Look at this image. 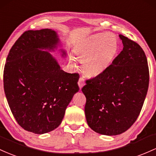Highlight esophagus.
I'll use <instances>...</instances> for the list:
<instances>
[{"instance_id": "34e87169", "label": "esophagus", "mask_w": 156, "mask_h": 156, "mask_svg": "<svg viewBox=\"0 0 156 156\" xmlns=\"http://www.w3.org/2000/svg\"><path fill=\"white\" fill-rule=\"evenodd\" d=\"M78 85H79V87H80V89H81L82 87L85 85V80H84L83 77H82V76H80V79H79Z\"/></svg>"}]
</instances>
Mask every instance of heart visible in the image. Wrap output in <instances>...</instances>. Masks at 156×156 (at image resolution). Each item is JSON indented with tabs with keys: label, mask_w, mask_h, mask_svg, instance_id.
<instances>
[{
	"label": "heart",
	"mask_w": 156,
	"mask_h": 156,
	"mask_svg": "<svg viewBox=\"0 0 156 156\" xmlns=\"http://www.w3.org/2000/svg\"><path fill=\"white\" fill-rule=\"evenodd\" d=\"M119 43L116 37L99 33L89 38L85 43L74 51L75 58L83 62L84 72L96 76L106 71L117 55ZM69 63L75 66L74 59L69 57Z\"/></svg>",
	"instance_id": "1"
}]
</instances>
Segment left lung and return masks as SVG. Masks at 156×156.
<instances>
[{"instance_id":"obj_1","label":"left lung","mask_w":156,"mask_h":156,"mask_svg":"<svg viewBox=\"0 0 156 156\" xmlns=\"http://www.w3.org/2000/svg\"><path fill=\"white\" fill-rule=\"evenodd\" d=\"M123 50L105 72L86 80L85 113L93 130L106 136L125 132L141 111L149 86L147 59L141 47L119 34Z\"/></svg>"}]
</instances>
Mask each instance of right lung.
Instances as JSON below:
<instances>
[{
  "label": "right lung",
  "instance_id": "add662e5",
  "mask_svg": "<svg viewBox=\"0 0 156 156\" xmlns=\"http://www.w3.org/2000/svg\"><path fill=\"white\" fill-rule=\"evenodd\" d=\"M59 41L52 29L26 31L12 45L4 66L3 87L10 110L20 127L36 134L60 125L80 90L79 73L65 72L55 57L42 51L54 50Z\"/></svg>",
  "mask_w": 156,
  "mask_h": 156
}]
</instances>
